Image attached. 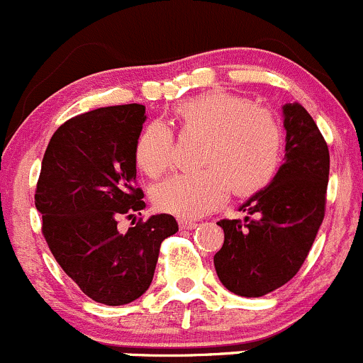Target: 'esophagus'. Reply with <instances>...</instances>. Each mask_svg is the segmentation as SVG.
Here are the masks:
<instances>
[{
  "label": "esophagus",
  "mask_w": 363,
  "mask_h": 363,
  "mask_svg": "<svg viewBox=\"0 0 363 363\" xmlns=\"http://www.w3.org/2000/svg\"><path fill=\"white\" fill-rule=\"evenodd\" d=\"M178 225H180V229H183V230H192V229H196L197 225H199V223L197 222H194V220H183V218H180L178 220Z\"/></svg>",
  "instance_id": "obj_1"
}]
</instances>
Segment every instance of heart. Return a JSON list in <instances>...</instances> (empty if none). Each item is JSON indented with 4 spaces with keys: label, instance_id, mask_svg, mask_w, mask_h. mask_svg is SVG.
<instances>
[{
    "label": "heart",
    "instance_id": "1",
    "mask_svg": "<svg viewBox=\"0 0 363 363\" xmlns=\"http://www.w3.org/2000/svg\"><path fill=\"white\" fill-rule=\"evenodd\" d=\"M174 117L183 134H204L201 166L162 182L154 190L160 211L180 218H199L220 208L230 189L253 196L271 185L283 160V130L271 110L252 99L213 91L182 101ZM136 166L147 177L159 178L174 166V136L162 122H150L134 143Z\"/></svg>",
    "mask_w": 363,
    "mask_h": 363
}]
</instances>
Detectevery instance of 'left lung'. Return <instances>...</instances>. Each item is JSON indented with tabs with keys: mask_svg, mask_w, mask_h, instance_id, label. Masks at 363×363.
Listing matches in <instances>:
<instances>
[{
	"mask_svg": "<svg viewBox=\"0 0 363 363\" xmlns=\"http://www.w3.org/2000/svg\"><path fill=\"white\" fill-rule=\"evenodd\" d=\"M285 162L271 185L246 201L245 220H220V281L241 297H262L289 283L304 264L323 222L330 155L311 115L298 103L283 106Z\"/></svg>",
	"mask_w": 363,
	"mask_h": 363,
	"instance_id": "8db88e82",
	"label": "left lung"
}]
</instances>
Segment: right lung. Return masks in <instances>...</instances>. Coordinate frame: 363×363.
I'll use <instances>...</instances> for the list:
<instances>
[{
  "label": "right lung",
  "mask_w": 363,
  "mask_h": 363,
  "mask_svg": "<svg viewBox=\"0 0 363 363\" xmlns=\"http://www.w3.org/2000/svg\"><path fill=\"white\" fill-rule=\"evenodd\" d=\"M147 121L143 104L77 115L52 136L42 160L35 204L42 233L62 271L92 301L122 306L150 286L160 245L178 230L160 213L118 233L121 218L141 215L134 143Z\"/></svg>",
  "instance_id": "right-lung-1"
}]
</instances>
